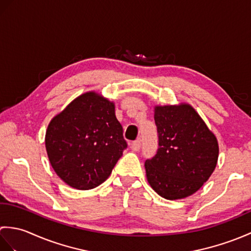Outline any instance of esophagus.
I'll return each mask as SVG.
<instances>
[{
	"instance_id": "34e87169",
	"label": "esophagus",
	"mask_w": 251,
	"mask_h": 251,
	"mask_svg": "<svg viewBox=\"0 0 251 251\" xmlns=\"http://www.w3.org/2000/svg\"><path fill=\"white\" fill-rule=\"evenodd\" d=\"M140 148H141V141L140 140H136L132 143H130V149L132 151H135V152L139 151Z\"/></svg>"
}]
</instances>
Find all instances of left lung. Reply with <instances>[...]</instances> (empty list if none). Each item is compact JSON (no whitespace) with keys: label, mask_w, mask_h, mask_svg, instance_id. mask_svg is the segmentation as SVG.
Masks as SVG:
<instances>
[{"label":"left lung","mask_w":251,"mask_h":251,"mask_svg":"<svg viewBox=\"0 0 251 251\" xmlns=\"http://www.w3.org/2000/svg\"><path fill=\"white\" fill-rule=\"evenodd\" d=\"M158 149L145 163L149 184L166 200L194 194L217 166L219 145L189 103L154 106Z\"/></svg>","instance_id":"8db88e82"}]
</instances>
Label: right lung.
Instances as JSON below:
<instances>
[{"label": "right lung", "mask_w": 251, "mask_h": 251, "mask_svg": "<svg viewBox=\"0 0 251 251\" xmlns=\"http://www.w3.org/2000/svg\"><path fill=\"white\" fill-rule=\"evenodd\" d=\"M45 147L69 186L90 190L103 183L127 148L114 102L96 92L79 95L50 122Z\"/></svg>", "instance_id": "1"}]
</instances>
